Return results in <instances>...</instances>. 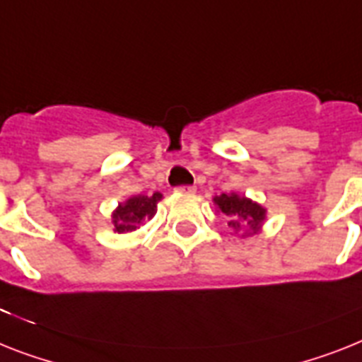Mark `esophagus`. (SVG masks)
<instances>
[{
    "label": "esophagus",
    "mask_w": 362,
    "mask_h": 362,
    "mask_svg": "<svg viewBox=\"0 0 362 362\" xmlns=\"http://www.w3.org/2000/svg\"><path fill=\"white\" fill-rule=\"evenodd\" d=\"M175 192H179V194H192V192H196V188L190 187V185H183V187L175 188Z\"/></svg>",
    "instance_id": "1"
}]
</instances>
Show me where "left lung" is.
<instances>
[{"mask_svg": "<svg viewBox=\"0 0 362 362\" xmlns=\"http://www.w3.org/2000/svg\"><path fill=\"white\" fill-rule=\"evenodd\" d=\"M214 205L220 213L229 216V228L235 229V233L242 231L244 235H253L261 229L262 222L267 218V209L247 199L246 196H238L235 192L216 196Z\"/></svg>", "mask_w": 362, "mask_h": 362, "instance_id": "obj_1", "label": "left lung"}]
</instances>
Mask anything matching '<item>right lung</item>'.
<instances>
[{"mask_svg":"<svg viewBox=\"0 0 362 362\" xmlns=\"http://www.w3.org/2000/svg\"><path fill=\"white\" fill-rule=\"evenodd\" d=\"M163 199V194L155 192L153 196H133L125 203H120L112 213V226L116 233H133L149 218L157 213V203Z\"/></svg>","mask_w":362,"mask_h":362,"instance_id":"right-lung-1","label":"right lung"}]
</instances>
